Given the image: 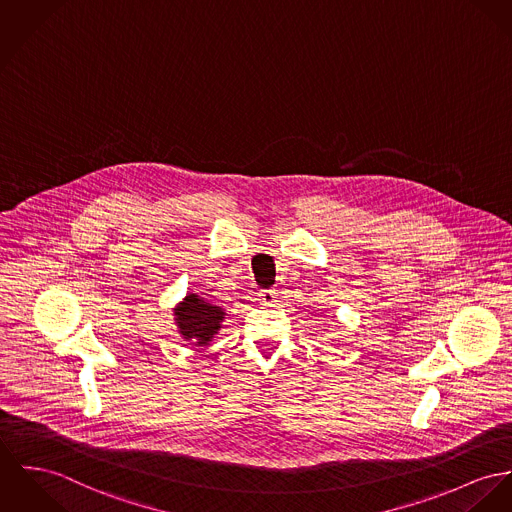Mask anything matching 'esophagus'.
<instances>
[{"label": "esophagus", "instance_id": "obj_1", "mask_svg": "<svg viewBox=\"0 0 512 512\" xmlns=\"http://www.w3.org/2000/svg\"><path fill=\"white\" fill-rule=\"evenodd\" d=\"M275 298V290H261V292H259V300H261L265 306H273V304H275Z\"/></svg>", "mask_w": 512, "mask_h": 512}]
</instances>
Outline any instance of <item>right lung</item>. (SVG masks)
Wrapping results in <instances>:
<instances>
[{"label":"right lung","mask_w":512,"mask_h":512,"mask_svg":"<svg viewBox=\"0 0 512 512\" xmlns=\"http://www.w3.org/2000/svg\"><path fill=\"white\" fill-rule=\"evenodd\" d=\"M175 321L179 325V333L193 341V345H206L220 331L224 321V310L212 306L198 298L197 294H189L175 310Z\"/></svg>","instance_id":"right-lung-1"}]
</instances>
